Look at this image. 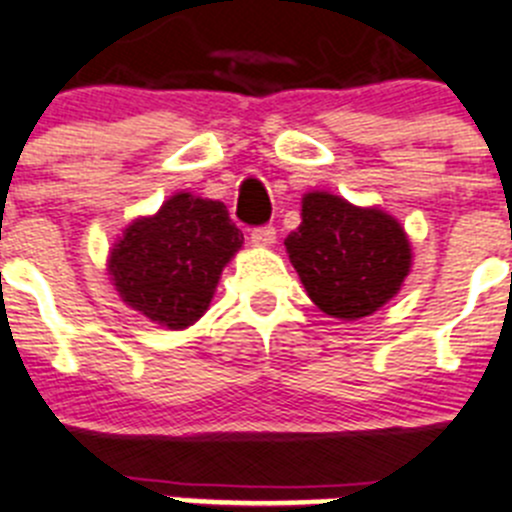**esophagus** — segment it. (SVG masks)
Returning <instances> with one entry per match:
<instances>
[{
	"instance_id": "34e87169",
	"label": "esophagus",
	"mask_w": 512,
	"mask_h": 512,
	"mask_svg": "<svg viewBox=\"0 0 512 512\" xmlns=\"http://www.w3.org/2000/svg\"><path fill=\"white\" fill-rule=\"evenodd\" d=\"M252 245L257 247H273L275 245V227H257L250 234Z\"/></svg>"
}]
</instances>
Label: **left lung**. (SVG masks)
<instances>
[{
    "label": "left lung",
    "instance_id": "8db88e82",
    "mask_svg": "<svg viewBox=\"0 0 512 512\" xmlns=\"http://www.w3.org/2000/svg\"><path fill=\"white\" fill-rule=\"evenodd\" d=\"M301 227L285 239L290 262L326 316L357 321L385 306L411 273V242L398 219L377 206L311 191Z\"/></svg>",
    "mask_w": 512,
    "mask_h": 512
}]
</instances>
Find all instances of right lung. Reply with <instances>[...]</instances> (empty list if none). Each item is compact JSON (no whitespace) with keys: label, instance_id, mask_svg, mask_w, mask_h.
Returning a JSON list of instances; mask_svg holds the SVG:
<instances>
[{"label":"right lung","instance_id":"add662e5","mask_svg":"<svg viewBox=\"0 0 512 512\" xmlns=\"http://www.w3.org/2000/svg\"><path fill=\"white\" fill-rule=\"evenodd\" d=\"M242 242L222 201L176 193L158 214L140 216L124 229L107 270L127 306L178 331L204 316L219 275Z\"/></svg>","mask_w":512,"mask_h":512}]
</instances>
